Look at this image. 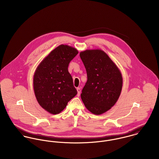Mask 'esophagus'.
<instances>
[{"mask_svg": "<svg viewBox=\"0 0 159 159\" xmlns=\"http://www.w3.org/2000/svg\"><path fill=\"white\" fill-rule=\"evenodd\" d=\"M76 90H77V92H78V96H80V93H81V89H80V88H76Z\"/></svg>", "mask_w": 159, "mask_h": 159, "instance_id": "obj_1", "label": "esophagus"}]
</instances>
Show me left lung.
Masks as SVG:
<instances>
[{"label":"left lung","instance_id":"obj_1","mask_svg":"<svg viewBox=\"0 0 159 159\" xmlns=\"http://www.w3.org/2000/svg\"><path fill=\"white\" fill-rule=\"evenodd\" d=\"M86 70L88 80L81 97L92 113L100 115L110 110L122 88L120 71L103 50L86 49L80 53Z\"/></svg>","mask_w":159,"mask_h":159}]
</instances>
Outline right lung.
<instances>
[{
  "label": "right lung",
  "instance_id": "add662e5",
  "mask_svg": "<svg viewBox=\"0 0 159 159\" xmlns=\"http://www.w3.org/2000/svg\"><path fill=\"white\" fill-rule=\"evenodd\" d=\"M78 53L73 47L61 45L50 52L35 71L33 86L35 97L49 113H60L77 94L68 67Z\"/></svg>",
  "mask_w": 159,
  "mask_h": 159
}]
</instances>
